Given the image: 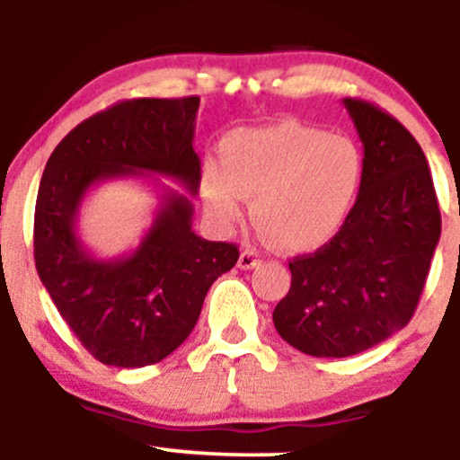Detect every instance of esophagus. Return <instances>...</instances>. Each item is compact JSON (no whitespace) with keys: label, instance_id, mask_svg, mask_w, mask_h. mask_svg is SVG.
<instances>
[{"label":"esophagus","instance_id":"34e87169","mask_svg":"<svg viewBox=\"0 0 460 460\" xmlns=\"http://www.w3.org/2000/svg\"><path fill=\"white\" fill-rule=\"evenodd\" d=\"M261 263V257L260 252L251 251V248H246V251L240 252V260H237V266L242 268V270H251V268H257Z\"/></svg>","mask_w":460,"mask_h":460}]
</instances>
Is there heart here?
<instances>
[{
  "label": "heart",
  "mask_w": 460,
  "mask_h": 460,
  "mask_svg": "<svg viewBox=\"0 0 460 460\" xmlns=\"http://www.w3.org/2000/svg\"><path fill=\"white\" fill-rule=\"evenodd\" d=\"M225 166L205 162L200 194L208 214L229 226L244 197L266 234L288 251H314L350 216L363 181L357 142L283 120L234 131L223 145Z\"/></svg>",
  "instance_id": "b5f03b06"
}]
</instances>
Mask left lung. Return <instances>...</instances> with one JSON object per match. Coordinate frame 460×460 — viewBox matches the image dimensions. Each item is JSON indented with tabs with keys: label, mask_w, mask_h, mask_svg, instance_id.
<instances>
[{
	"label": "left lung",
	"mask_w": 460,
	"mask_h": 460,
	"mask_svg": "<svg viewBox=\"0 0 460 460\" xmlns=\"http://www.w3.org/2000/svg\"><path fill=\"white\" fill-rule=\"evenodd\" d=\"M363 142V181L344 226L289 260L292 285L274 307L279 335L311 357H350L413 318L441 235L424 151L400 120L344 99Z\"/></svg>",
	"instance_id": "obj_1"
}]
</instances>
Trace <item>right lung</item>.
Segmentation results:
<instances>
[{"instance_id":"add662e5","label":"right lung","mask_w":460,"mask_h":460,"mask_svg":"<svg viewBox=\"0 0 460 460\" xmlns=\"http://www.w3.org/2000/svg\"><path fill=\"white\" fill-rule=\"evenodd\" d=\"M199 97L131 99L71 129L47 160L34 212V261L60 315L97 361L142 367L186 341L208 289L240 251L192 231V203L166 190L151 229L131 255L94 260L75 234L77 209L94 183L114 177H172L197 194Z\"/></svg>"}]
</instances>
